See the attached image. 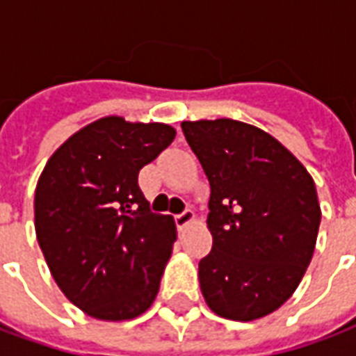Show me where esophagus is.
Returning <instances> with one entry per match:
<instances>
[{
  "label": "esophagus",
  "instance_id": "1",
  "mask_svg": "<svg viewBox=\"0 0 356 356\" xmlns=\"http://www.w3.org/2000/svg\"><path fill=\"white\" fill-rule=\"evenodd\" d=\"M195 221V212L193 210H185L183 213H179V216H175V223H177V229L183 231L186 227V225H191Z\"/></svg>",
  "mask_w": 356,
  "mask_h": 356
}]
</instances>
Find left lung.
Masks as SVG:
<instances>
[{"mask_svg":"<svg viewBox=\"0 0 356 356\" xmlns=\"http://www.w3.org/2000/svg\"><path fill=\"white\" fill-rule=\"evenodd\" d=\"M210 181L212 250L198 264L218 316L252 322L299 287L314 254L320 202L307 168L277 138L235 119L183 121Z\"/></svg>","mask_w":356,"mask_h":356,"instance_id":"1","label":"left lung"}]
</instances>
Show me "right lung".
<instances>
[{"instance_id":"obj_1","label":"right lung","mask_w":356,"mask_h":356,"mask_svg":"<svg viewBox=\"0 0 356 356\" xmlns=\"http://www.w3.org/2000/svg\"><path fill=\"white\" fill-rule=\"evenodd\" d=\"M165 123L96 119L49 156L34 193V229L57 287L84 314L125 322L160 291L177 227L152 213L138 171L165 150Z\"/></svg>"}]
</instances>
